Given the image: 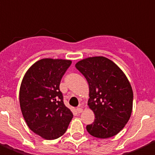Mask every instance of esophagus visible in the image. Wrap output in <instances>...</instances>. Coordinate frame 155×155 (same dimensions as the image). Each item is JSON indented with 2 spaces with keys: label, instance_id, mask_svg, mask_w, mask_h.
<instances>
[{
  "label": "esophagus",
  "instance_id": "1",
  "mask_svg": "<svg viewBox=\"0 0 155 155\" xmlns=\"http://www.w3.org/2000/svg\"><path fill=\"white\" fill-rule=\"evenodd\" d=\"M76 111H77L78 113H81L82 111H83V109H82V107H77V108H76Z\"/></svg>",
  "mask_w": 155,
  "mask_h": 155
}]
</instances>
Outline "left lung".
I'll return each mask as SVG.
<instances>
[{"instance_id": "8db88e82", "label": "left lung", "mask_w": 155, "mask_h": 155, "mask_svg": "<svg viewBox=\"0 0 155 155\" xmlns=\"http://www.w3.org/2000/svg\"><path fill=\"white\" fill-rule=\"evenodd\" d=\"M76 68L88 82V105L95 115L87 132L101 139L118 134L133 109L134 93L126 75L112 61L101 56L81 60Z\"/></svg>"}]
</instances>
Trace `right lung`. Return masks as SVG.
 Here are the masks:
<instances>
[{
  "label": "right lung",
  "instance_id": "obj_1",
  "mask_svg": "<svg viewBox=\"0 0 155 155\" xmlns=\"http://www.w3.org/2000/svg\"><path fill=\"white\" fill-rule=\"evenodd\" d=\"M71 64L69 60L41 59L28 69L21 81L19 102L22 115L29 129L44 139L61 137L73 117L64 105L59 88Z\"/></svg>",
  "mask_w": 155,
  "mask_h": 155
}]
</instances>
